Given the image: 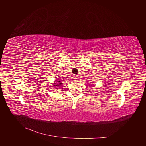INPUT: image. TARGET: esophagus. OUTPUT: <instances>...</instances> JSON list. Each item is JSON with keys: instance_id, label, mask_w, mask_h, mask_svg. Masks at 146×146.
I'll return each mask as SVG.
<instances>
[{"instance_id": "1", "label": "esophagus", "mask_w": 146, "mask_h": 146, "mask_svg": "<svg viewBox=\"0 0 146 146\" xmlns=\"http://www.w3.org/2000/svg\"><path fill=\"white\" fill-rule=\"evenodd\" d=\"M77 76H76V75H74L73 76V78L75 80H77Z\"/></svg>"}]
</instances>
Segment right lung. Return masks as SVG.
I'll return each instance as SVG.
<instances>
[{
	"label": "right lung",
	"instance_id": "right-lung-1",
	"mask_svg": "<svg viewBox=\"0 0 146 146\" xmlns=\"http://www.w3.org/2000/svg\"><path fill=\"white\" fill-rule=\"evenodd\" d=\"M55 85H54V86H55L56 88H60V86H62L63 83H62V82H61V80H55Z\"/></svg>",
	"mask_w": 146,
	"mask_h": 146
}]
</instances>
